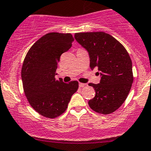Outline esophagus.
Segmentation results:
<instances>
[{
	"instance_id": "1",
	"label": "esophagus",
	"mask_w": 151,
	"mask_h": 151,
	"mask_svg": "<svg viewBox=\"0 0 151 151\" xmlns=\"http://www.w3.org/2000/svg\"><path fill=\"white\" fill-rule=\"evenodd\" d=\"M86 84H84V83H80V84H79V86H80V88H84V87L86 86Z\"/></svg>"
}]
</instances>
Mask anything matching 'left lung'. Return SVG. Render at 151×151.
Segmentation results:
<instances>
[{
	"label": "left lung",
	"instance_id": "left-lung-1",
	"mask_svg": "<svg viewBox=\"0 0 151 151\" xmlns=\"http://www.w3.org/2000/svg\"><path fill=\"white\" fill-rule=\"evenodd\" d=\"M75 39L89 52L90 68L101 75L99 84L89 83L96 92L89 106L103 115L112 113L123 104L134 80L132 62L123 45L104 32L76 33Z\"/></svg>",
	"mask_w": 151,
	"mask_h": 151
}]
</instances>
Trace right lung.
I'll return each instance as SVG.
<instances>
[{
	"label": "right lung",
	"mask_w": 151,
	"mask_h": 151,
	"mask_svg": "<svg viewBox=\"0 0 151 151\" xmlns=\"http://www.w3.org/2000/svg\"><path fill=\"white\" fill-rule=\"evenodd\" d=\"M74 39L71 33H49L36 41L27 52L21 71L22 86L28 103L42 116L55 118L66 110L79 83L56 80L60 55Z\"/></svg>",
	"instance_id": "add662e5"
}]
</instances>
